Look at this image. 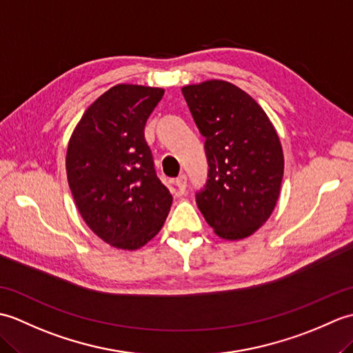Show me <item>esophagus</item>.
I'll return each instance as SVG.
<instances>
[{"instance_id": "1", "label": "esophagus", "mask_w": 353, "mask_h": 353, "mask_svg": "<svg viewBox=\"0 0 353 353\" xmlns=\"http://www.w3.org/2000/svg\"><path fill=\"white\" fill-rule=\"evenodd\" d=\"M176 186H177L179 192L186 191V174H181L176 179Z\"/></svg>"}]
</instances>
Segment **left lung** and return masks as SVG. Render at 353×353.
<instances>
[{
    "mask_svg": "<svg viewBox=\"0 0 353 353\" xmlns=\"http://www.w3.org/2000/svg\"><path fill=\"white\" fill-rule=\"evenodd\" d=\"M205 138L208 179L196 201L224 239L252 235L272 215L283 177L279 137L249 94L223 80L182 88Z\"/></svg>",
    "mask_w": 353,
    "mask_h": 353,
    "instance_id": "obj_1",
    "label": "left lung"
}]
</instances>
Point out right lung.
I'll return each instance as SVG.
<instances>
[{
    "instance_id": "obj_1",
    "label": "right lung",
    "mask_w": 353,
    "mask_h": 353,
    "mask_svg": "<svg viewBox=\"0 0 353 353\" xmlns=\"http://www.w3.org/2000/svg\"><path fill=\"white\" fill-rule=\"evenodd\" d=\"M162 97L161 88H110L88 108L70 139L66 172L79 212L97 236L118 249L148 243L172 203L144 138Z\"/></svg>"
}]
</instances>
